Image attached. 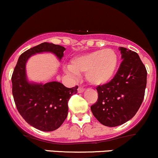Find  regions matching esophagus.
I'll list each match as a JSON object with an SVG mask.
<instances>
[{"instance_id": "1", "label": "esophagus", "mask_w": 158, "mask_h": 158, "mask_svg": "<svg viewBox=\"0 0 158 158\" xmlns=\"http://www.w3.org/2000/svg\"><path fill=\"white\" fill-rule=\"evenodd\" d=\"M85 91V89L82 87H79V89H78V92L79 93H82Z\"/></svg>"}]
</instances>
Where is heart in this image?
Here are the masks:
<instances>
[{
	"instance_id": "heart-1",
	"label": "heart",
	"mask_w": 158,
	"mask_h": 158,
	"mask_svg": "<svg viewBox=\"0 0 158 158\" xmlns=\"http://www.w3.org/2000/svg\"><path fill=\"white\" fill-rule=\"evenodd\" d=\"M117 65V53L113 49L107 48L74 57L70 65L64 68V71L72 77L85 73L89 83L101 85L107 83L114 77Z\"/></svg>"
}]
</instances>
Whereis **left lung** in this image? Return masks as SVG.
Instances as JSON below:
<instances>
[{"instance_id": "left-lung-1", "label": "left lung", "mask_w": 158, "mask_h": 158, "mask_svg": "<svg viewBox=\"0 0 158 158\" xmlns=\"http://www.w3.org/2000/svg\"><path fill=\"white\" fill-rule=\"evenodd\" d=\"M121 62L108 83L98 85L97 102L91 106L93 115L103 125L114 127L125 123L139 110L145 96L147 70L139 54L119 47Z\"/></svg>"}]
</instances>
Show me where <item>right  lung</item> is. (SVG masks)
I'll use <instances>...</instances> for the list:
<instances>
[{
    "mask_svg": "<svg viewBox=\"0 0 158 158\" xmlns=\"http://www.w3.org/2000/svg\"><path fill=\"white\" fill-rule=\"evenodd\" d=\"M65 50L48 42L27 50L19 56L11 78L13 99L19 114L31 127L44 132L62 125L68 114V101L77 93L78 86L69 89L58 82L31 83L26 77V64L31 55L41 52L53 53L61 60Z\"/></svg>",
    "mask_w": 158,
    "mask_h": 158,
    "instance_id": "1",
    "label": "right lung"
}]
</instances>
